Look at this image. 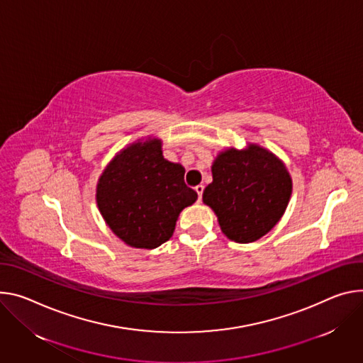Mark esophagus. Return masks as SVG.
Masks as SVG:
<instances>
[{
    "label": "esophagus",
    "instance_id": "esophagus-1",
    "mask_svg": "<svg viewBox=\"0 0 363 363\" xmlns=\"http://www.w3.org/2000/svg\"><path fill=\"white\" fill-rule=\"evenodd\" d=\"M195 191H196V194H199V201H201L203 192H204V185H196V186H195Z\"/></svg>",
    "mask_w": 363,
    "mask_h": 363
}]
</instances>
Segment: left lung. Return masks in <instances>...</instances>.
<instances>
[{
    "instance_id": "left-lung-1",
    "label": "left lung",
    "mask_w": 363,
    "mask_h": 363,
    "mask_svg": "<svg viewBox=\"0 0 363 363\" xmlns=\"http://www.w3.org/2000/svg\"><path fill=\"white\" fill-rule=\"evenodd\" d=\"M211 172L203 201L230 240L256 242L284 216L292 179L284 162L268 149L252 143L243 150L230 147L217 155Z\"/></svg>"
}]
</instances>
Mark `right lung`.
<instances>
[{
    "label": "right lung",
    "instance_id": "add662e5",
    "mask_svg": "<svg viewBox=\"0 0 363 363\" xmlns=\"http://www.w3.org/2000/svg\"><path fill=\"white\" fill-rule=\"evenodd\" d=\"M184 174L182 164L163 157L162 140L131 143L98 179V210L125 245L155 249L172 238L179 213L199 199Z\"/></svg>",
    "mask_w": 363,
    "mask_h": 363
}]
</instances>
